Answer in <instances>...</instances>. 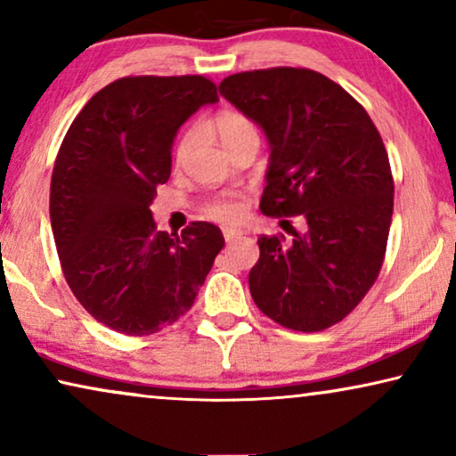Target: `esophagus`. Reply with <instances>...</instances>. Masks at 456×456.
Listing matches in <instances>:
<instances>
[{
	"label": "esophagus",
	"mask_w": 456,
	"mask_h": 456,
	"mask_svg": "<svg viewBox=\"0 0 456 456\" xmlns=\"http://www.w3.org/2000/svg\"><path fill=\"white\" fill-rule=\"evenodd\" d=\"M240 236H242L240 230H236V228H224V239H226V242H232V240H236V239H240Z\"/></svg>",
	"instance_id": "obj_1"
}]
</instances>
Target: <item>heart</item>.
Listing matches in <instances>:
<instances>
[{
    "instance_id": "obj_1",
    "label": "heart",
    "mask_w": 456,
    "mask_h": 456,
    "mask_svg": "<svg viewBox=\"0 0 456 456\" xmlns=\"http://www.w3.org/2000/svg\"><path fill=\"white\" fill-rule=\"evenodd\" d=\"M214 130L222 145L239 139V136L257 134V126H255V122L245 114H240V111H224V114H220L214 120ZM189 145H191V134H186L176 149L178 158H183ZM208 214L211 217H216V220H234V217H239L240 214V203L236 201L234 197H220L216 199L214 203H209Z\"/></svg>"
}]
</instances>
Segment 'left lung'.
Wrapping results in <instances>:
<instances>
[{
	"mask_svg": "<svg viewBox=\"0 0 456 456\" xmlns=\"http://www.w3.org/2000/svg\"><path fill=\"white\" fill-rule=\"evenodd\" d=\"M220 93L270 142L259 209L305 222L301 232L290 228L292 239L257 240L253 301L298 332L334 326L367 295L384 261L395 183L382 136L361 103L307 68L232 74Z\"/></svg>",
	"mask_w": 456,
	"mask_h": 456,
	"instance_id": "1",
	"label": "left lung"
}]
</instances>
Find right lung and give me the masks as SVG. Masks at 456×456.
<instances>
[{
  "instance_id": "right-lung-1",
  "label": "right lung",
  "mask_w": 456,
  "mask_h": 456,
  "mask_svg": "<svg viewBox=\"0 0 456 456\" xmlns=\"http://www.w3.org/2000/svg\"><path fill=\"white\" fill-rule=\"evenodd\" d=\"M216 102L205 77L118 78L64 136L49 197L55 248L74 297L116 332L153 334L183 317L222 251L214 224L192 222L178 236L151 214L180 126Z\"/></svg>"
}]
</instances>
